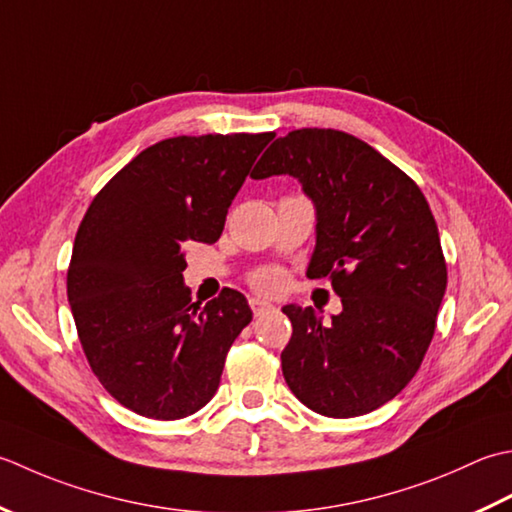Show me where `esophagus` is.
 <instances>
[{
  "label": "esophagus",
  "instance_id": "obj_1",
  "mask_svg": "<svg viewBox=\"0 0 512 512\" xmlns=\"http://www.w3.org/2000/svg\"><path fill=\"white\" fill-rule=\"evenodd\" d=\"M249 307H252L254 316L267 314V311H274V309H276L274 305H271V302H267V300H260V298H249Z\"/></svg>",
  "mask_w": 512,
  "mask_h": 512
}]
</instances>
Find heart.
<instances>
[{
  "label": "heart",
  "mask_w": 512,
  "mask_h": 512,
  "mask_svg": "<svg viewBox=\"0 0 512 512\" xmlns=\"http://www.w3.org/2000/svg\"><path fill=\"white\" fill-rule=\"evenodd\" d=\"M252 285L258 291H276L280 285H283V274L278 269H263L256 271L252 276Z\"/></svg>",
  "instance_id": "b5f03b06"
}]
</instances>
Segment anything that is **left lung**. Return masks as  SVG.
Wrapping results in <instances>:
<instances>
[{
  "instance_id": "obj_1",
  "label": "left lung",
  "mask_w": 512,
  "mask_h": 512,
  "mask_svg": "<svg viewBox=\"0 0 512 512\" xmlns=\"http://www.w3.org/2000/svg\"><path fill=\"white\" fill-rule=\"evenodd\" d=\"M252 179L289 174L316 207L307 276L329 278L342 311L285 305L287 387L311 411L356 417L393 400L420 369L446 291V260L420 187L369 143L302 128L269 145Z\"/></svg>"
}]
</instances>
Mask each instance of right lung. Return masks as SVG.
Instances as JSON below:
<instances>
[{
  "mask_svg": "<svg viewBox=\"0 0 512 512\" xmlns=\"http://www.w3.org/2000/svg\"><path fill=\"white\" fill-rule=\"evenodd\" d=\"M263 134L174 137L145 148L90 203L68 267L83 353L114 400L181 420L214 398L227 351L249 322L241 291L201 307L183 285V249L216 243Z\"/></svg>",
  "mask_w": 512,
  "mask_h": 512,
  "instance_id": "add662e5",
  "label": "right lung"
}]
</instances>
